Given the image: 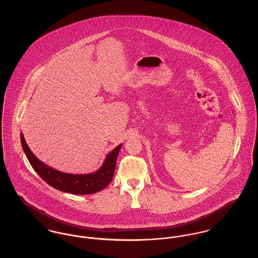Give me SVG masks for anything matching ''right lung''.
<instances>
[{
  "label": "right lung",
  "mask_w": 258,
  "mask_h": 258,
  "mask_svg": "<svg viewBox=\"0 0 258 258\" xmlns=\"http://www.w3.org/2000/svg\"><path fill=\"white\" fill-rule=\"evenodd\" d=\"M21 142L30 164L44 182L58 190L74 195L94 194L110 184L115 172L117 156L122 147V144H120L112 150L98 171L90 174L75 175L59 172L39 161L28 146L23 133H21Z\"/></svg>",
  "instance_id": "1"
}]
</instances>
